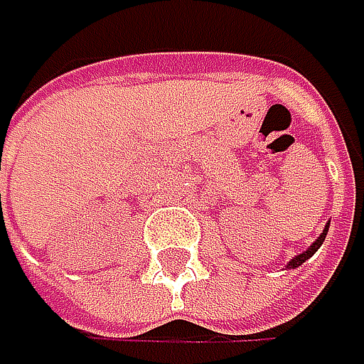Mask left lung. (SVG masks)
<instances>
[{
	"mask_svg": "<svg viewBox=\"0 0 364 364\" xmlns=\"http://www.w3.org/2000/svg\"><path fill=\"white\" fill-rule=\"evenodd\" d=\"M328 228H330V222H326V228L321 230V235H319V237H317V240H315V242H313V244H311V246H309L304 252L296 255V257H294V259H291L287 265H284V267H287V269H296V267H300L304 261H309V259H311V257H313V255H315V252L321 248V244H323V240H326V235H328Z\"/></svg>",
	"mask_w": 364,
	"mask_h": 364,
	"instance_id": "left-lung-1",
	"label": "left lung"
}]
</instances>
